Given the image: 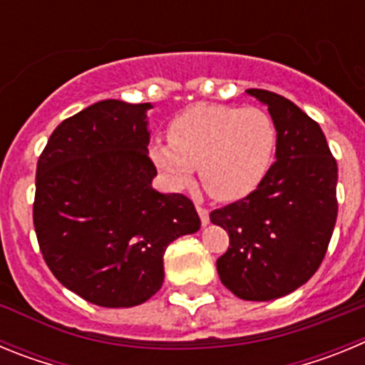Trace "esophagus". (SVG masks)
<instances>
[{"instance_id":"34e87169","label":"esophagus","mask_w":365,"mask_h":365,"mask_svg":"<svg viewBox=\"0 0 365 365\" xmlns=\"http://www.w3.org/2000/svg\"><path fill=\"white\" fill-rule=\"evenodd\" d=\"M195 208H197V214H199V217H201V222H202V227H206V225H208V222H210V212L206 210L205 206H195Z\"/></svg>"}]
</instances>
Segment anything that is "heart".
Wrapping results in <instances>:
<instances>
[{
	"instance_id": "1",
	"label": "heart",
	"mask_w": 365,
	"mask_h": 365,
	"mask_svg": "<svg viewBox=\"0 0 365 365\" xmlns=\"http://www.w3.org/2000/svg\"><path fill=\"white\" fill-rule=\"evenodd\" d=\"M276 153V125L259 108L195 104L168 125V143L155 140L150 157L172 188L192 185L199 166L202 185L219 201L252 193Z\"/></svg>"
}]
</instances>
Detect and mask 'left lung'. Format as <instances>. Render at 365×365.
Segmentation results:
<instances>
[{
  "mask_svg": "<svg viewBox=\"0 0 365 365\" xmlns=\"http://www.w3.org/2000/svg\"><path fill=\"white\" fill-rule=\"evenodd\" d=\"M276 125V163L247 197L210 214L228 232L217 259L221 283L237 298L269 302L307 283L327 252L338 215V166L318 122L291 100L247 89Z\"/></svg>",
  "mask_w": 365,
  "mask_h": 365,
  "instance_id": "1",
  "label": "left lung"
}]
</instances>
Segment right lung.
I'll list each match as a JSON object with an SVG mask.
<instances>
[{
  "instance_id": "right-lung-1",
  "label": "right lung",
  "mask_w": 365,
  "mask_h": 365,
  "mask_svg": "<svg viewBox=\"0 0 365 365\" xmlns=\"http://www.w3.org/2000/svg\"><path fill=\"white\" fill-rule=\"evenodd\" d=\"M151 104L102 100L66 118L36 166L32 219L54 278L100 307H133L164 282L163 257L201 228L182 193L151 186Z\"/></svg>"
}]
</instances>
